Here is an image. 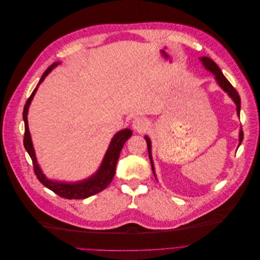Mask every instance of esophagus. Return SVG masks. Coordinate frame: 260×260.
I'll use <instances>...</instances> for the list:
<instances>
[{
	"mask_svg": "<svg viewBox=\"0 0 260 260\" xmlns=\"http://www.w3.org/2000/svg\"><path fill=\"white\" fill-rule=\"evenodd\" d=\"M147 126H148V122L144 118H136L132 122V127L137 132L145 131L147 129Z\"/></svg>",
	"mask_w": 260,
	"mask_h": 260,
	"instance_id": "1",
	"label": "esophagus"
}]
</instances>
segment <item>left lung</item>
Masks as SVG:
<instances>
[{
  "label": "left lung",
  "mask_w": 260,
  "mask_h": 260,
  "mask_svg": "<svg viewBox=\"0 0 260 260\" xmlns=\"http://www.w3.org/2000/svg\"><path fill=\"white\" fill-rule=\"evenodd\" d=\"M204 67L210 71L211 73H213L215 75V79L217 81V83L219 84V86L233 98V100L235 101L236 106H237V113L238 115L240 116V110H241V98H240V95L239 93L237 92V90L233 87V85L229 82V80L223 76L222 72L220 71V69L218 68V66L212 60L210 59L209 57H203L201 58ZM243 138H244V133H243V130L240 131V140H239V145L242 143L243 141ZM145 140H146V143H147V150H148V155H149V159H150V164H151V169H152V172L154 174V169H153V163H152V159H151V151H150V140L148 139L147 136H145Z\"/></svg>",
  "instance_id": "8db88e82"
}]
</instances>
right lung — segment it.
<instances>
[{
  "mask_svg": "<svg viewBox=\"0 0 260 260\" xmlns=\"http://www.w3.org/2000/svg\"><path fill=\"white\" fill-rule=\"evenodd\" d=\"M58 62L53 63L50 66L45 73L43 74L40 82L38 83L37 87L26 100V103L23 109V120H24V138H23V144L28 152L29 157L32 161L34 165V172L39 179V181L45 185L47 188L51 189L52 191H54L56 194H58L61 198L69 199V200H81V199H86L89 198L95 193H98L102 191L105 188L109 186V184L112 182L115 173H116V167L118 163V159L120 157L121 150L125 144V142L131 137L132 131L129 129L122 130L118 132L113 140L111 141L110 147L105 155V159H103V162L99 168V170L90 178L79 181L77 183H64V182H55V181H51L45 177V175L42 173L36 159V154L35 150L32 147L31 139H30V134L28 131V124H27V111L28 107L30 105V101L32 100V97L38 89V86L43 82L45 77L51 72L52 69H54Z\"/></svg>",
  "mask_w": 260,
  "mask_h": 260,
  "instance_id": "1",
  "label": "right lung"
}]
</instances>
